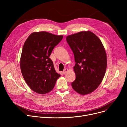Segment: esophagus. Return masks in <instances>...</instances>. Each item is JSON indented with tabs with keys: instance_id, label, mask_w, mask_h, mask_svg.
<instances>
[{
	"instance_id": "1",
	"label": "esophagus",
	"mask_w": 127,
	"mask_h": 127,
	"mask_svg": "<svg viewBox=\"0 0 127 127\" xmlns=\"http://www.w3.org/2000/svg\"><path fill=\"white\" fill-rule=\"evenodd\" d=\"M68 69H67V68H65V69H64V70L63 71V73L64 74H66V73L68 71Z\"/></svg>"
}]
</instances>
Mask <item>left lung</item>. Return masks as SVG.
<instances>
[{
    "label": "left lung",
    "instance_id": "left-lung-1",
    "mask_svg": "<svg viewBox=\"0 0 127 127\" xmlns=\"http://www.w3.org/2000/svg\"><path fill=\"white\" fill-rule=\"evenodd\" d=\"M74 54L75 80L71 86L81 95L94 91L102 82L106 66V52L98 37L90 31H81L66 37Z\"/></svg>",
    "mask_w": 127,
    "mask_h": 127
}]
</instances>
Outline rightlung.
<instances>
[{"label":"right lung","mask_w":127,"mask_h":127,"mask_svg":"<svg viewBox=\"0 0 127 127\" xmlns=\"http://www.w3.org/2000/svg\"><path fill=\"white\" fill-rule=\"evenodd\" d=\"M63 37L46 31L36 32L24 43L20 61L22 74L29 88L38 94L50 92L61 76L49 57Z\"/></svg>","instance_id":"1"}]
</instances>
